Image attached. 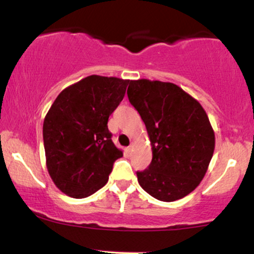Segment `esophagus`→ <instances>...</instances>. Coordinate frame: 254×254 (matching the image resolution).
Instances as JSON below:
<instances>
[{
    "mask_svg": "<svg viewBox=\"0 0 254 254\" xmlns=\"http://www.w3.org/2000/svg\"><path fill=\"white\" fill-rule=\"evenodd\" d=\"M131 149H132V146H129L125 150H127V153H130V152H131Z\"/></svg>",
    "mask_w": 254,
    "mask_h": 254,
    "instance_id": "34e87169",
    "label": "esophagus"
}]
</instances>
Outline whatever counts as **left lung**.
Segmentation results:
<instances>
[{
    "mask_svg": "<svg viewBox=\"0 0 254 254\" xmlns=\"http://www.w3.org/2000/svg\"><path fill=\"white\" fill-rule=\"evenodd\" d=\"M127 97L140 113L152 146L140 186L160 201L182 199L204 178L214 150V132L202 106L174 83L130 80Z\"/></svg>",
    "mask_w": 254,
    "mask_h": 254,
    "instance_id": "left-lung-1",
    "label": "left lung"
}]
</instances>
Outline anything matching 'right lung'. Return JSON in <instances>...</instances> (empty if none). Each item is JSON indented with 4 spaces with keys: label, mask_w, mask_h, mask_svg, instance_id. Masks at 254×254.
Returning a JSON list of instances; mask_svg holds the SVG:
<instances>
[{
    "label": "right lung",
    "mask_w": 254,
    "mask_h": 254,
    "mask_svg": "<svg viewBox=\"0 0 254 254\" xmlns=\"http://www.w3.org/2000/svg\"><path fill=\"white\" fill-rule=\"evenodd\" d=\"M129 80L89 76L58 95L43 123L47 169L63 193L82 199L102 188L123 152L112 142L108 117Z\"/></svg>",
    "instance_id": "1"
}]
</instances>
